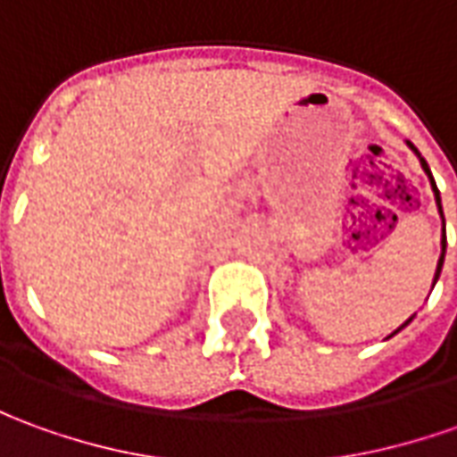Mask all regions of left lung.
I'll return each mask as SVG.
<instances>
[{"mask_svg": "<svg viewBox=\"0 0 457 457\" xmlns=\"http://www.w3.org/2000/svg\"><path fill=\"white\" fill-rule=\"evenodd\" d=\"M408 147H411V150L415 152V154H418V160H420V167H423V172H425V175H428V179H430V187H433V195H436L437 212H440V217H443V204H440V192H437V187H436V179H433V175H430V167H428V162H425L423 157H420V152L415 150V145H412V142H408ZM440 247H443V250H440V260H437V268H436V278H433V285H436L437 278H440V270H443V260H445V217H443V240H440ZM411 320H412V318L405 320V322L400 325V328H398V330H395V333H400V330H403L405 325H411ZM395 333H393V335H395Z\"/></svg>", "mask_w": 457, "mask_h": 457, "instance_id": "left-lung-1", "label": "left lung"}]
</instances>
